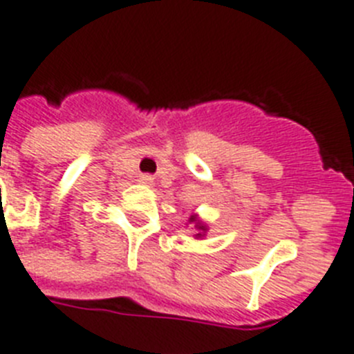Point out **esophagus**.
I'll return each instance as SVG.
<instances>
[{
	"label": "esophagus",
	"instance_id": "obj_1",
	"mask_svg": "<svg viewBox=\"0 0 354 354\" xmlns=\"http://www.w3.org/2000/svg\"><path fill=\"white\" fill-rule=\"evenodd\" d=\"M140 183H141V184H147V186H150V184L153 183L152 175H141V177H140Z\"/></svg>",
	"mask_w": 354,
	"mask_h": 354
}]
</instances>
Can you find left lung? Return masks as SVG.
<instances>
[{
  "label": "left lung",
  "instance_id": "1",
  "mask_svg": "<svg viewBox=\"0 0 354 354\" xmlns=\"http://www.w3.org/2000/svg\"><path fill=\"white\" fill-rule=\"evenodd\" d=\"M188 222L192 223L193 227H195V231H197V234H195V238H197V240H202V238L206 236V232L209 231V227H207V223L202 222V218H201V216H198L197 213H193L192 216H189Z\"/></svg>",
  "mask_w": 354,
  "mask_h": 354
}]
</instances>
